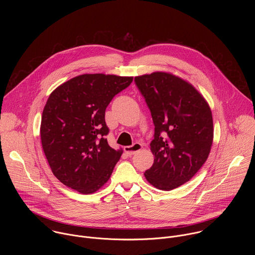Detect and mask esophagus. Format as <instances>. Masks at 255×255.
<instances>
[{
  "label": "esophagus",
  "mask_w": 255,
  "mask_h": 255,
  "mask_svg": "<svg viewBox=\"0 0 255 255\" xmlns=\"http://www.w3.org/2000/svg\"><path fill=\"white\" fill-rule=\"evenodd\" d=\"M141 149H142V144L139 143V142L134 143L133 145H131V146H125V147H124V151H125L129 156L135 154L137 151H139V150H141Z\"/></svg>",
  "instance_id": "obj_1"
}]
</instances>
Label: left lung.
Listing matches in <instances>:
<instances>
[{"instance_id":"left-lung-1","label":"left lung","mask_w":255,"mask_h":255,"mask_svg":"<svg viewBox=\"0 0 255 255\" xmlns=\"http://www.w3.org/2000/svg\"><path fill=\"white\" fill-rule=\"evenodd\" d=\"M151 112L152 166L144 172L154 188L170 191L189 181L206 162L213 144L209 104L189 82L170 72L135 77Z\"/></svg>"}]
</instances>
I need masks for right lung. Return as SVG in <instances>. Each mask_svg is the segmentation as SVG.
I'll return each mask as SVG.
<instances>
[{"mask_svg": "<svg viewBox=\"0 0 255 255\" xmlns=\"http://www.w3.org/2000/svg\"><path fill=\"white\" fill-rule=\"evenodd\" d=\"M132 81V77L85 74L50 94L41 117V144L53 174L66 187L89 195L110 178L123 150L108 144L105 111Z\"/></svg>", "mask_w": 255, "mask_h": 255, "instance_id": "obj_1", "label": "right lung"}]
</instances>
